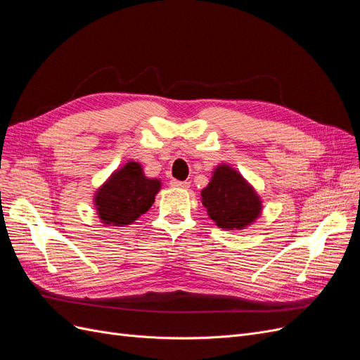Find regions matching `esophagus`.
I'll return each instance as SVG.
<instances>
[{
    "label": "esophagus",
    "mask_w": 360,
    "mask_h": 360,
    "mask_svg": "<svg viewBox=\"0 0 360 360\" xmlns=\"http://www.w3.org/2000/svg\"><path fill=\"white\" fill-rule=\"evenodd\" d=\"M172 187H176V188H188L190 184L187 181H178V179H172L170 181Z\"/></svg>",
    "instance_id": "34e87169"
}]
</instances>
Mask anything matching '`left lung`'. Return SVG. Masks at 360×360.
<instances>
[{
  "instance_id": "obj_1",
  "label": "left lung",
  "mask_w": 360,
  "mask_h": 360,
  "mask_svg": "<svg viewBox=\"0 0 360 360\" xmlns=\"http://www.w3.org/2000/svg\"><path fill=\"white\" fill-rule=\"evenodd\" d=\"M203 206L221 229H242L260 214L259 195L238 172L229 166L215 169L210 185L202 191Z\"/></svg>"
}]
</instances>
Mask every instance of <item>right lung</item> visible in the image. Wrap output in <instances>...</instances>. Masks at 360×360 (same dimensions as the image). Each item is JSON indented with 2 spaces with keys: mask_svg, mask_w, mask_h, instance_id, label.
Segmentation results:
<instances>
[{
  "mask_svg": "<svg viewBox=\"0 0 360 360\" xmlns=\"http://www.w3.org/2000/svg\"><path fill=\"white\" fill-rule=\"evenodd\" d=\"M160 181L143 176L139 163H127L117 170L96 195V205L104 224H131L154 203Z\"/></svg>",
  "mask_w": 360,
  "mask_h": 360,
  "instance_id": "obj_1",
  "label": "right lung"
}]
</instances>
